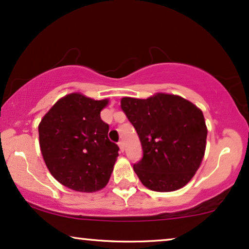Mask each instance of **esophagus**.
I'll return each mask as SVG.
<instances>
[{
    "label": "esophagus",
    "instance_id": "esophagus-1",
    "mask_svg": "<svg viewBox=\"0 0 249 249\" xmlns=\"http://www.w3.org/2000/svg\"><path fill=\"white\" fill-rule=\"evenodd\" d=\"M118 144H119L120 150H121V151L124 152V141H120V142H119Z\"/></svg>",
    "mask_w": 249,
    "mask_h": 249
}]
</instances>
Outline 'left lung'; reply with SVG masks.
Returning a JSON list of instances; mask_svg holds the SVG:
<instances>
[{
    "label": "left lung",
    "instance_id": "left-lung-1",
    "mask_svg": "<svg viewBox=\"0 0 249 249\" xmlns=\"http://www.w3.org/2000/svg\"><path fill=\"white\" fill-rule=\"evenodd\" d=\"M121 108L134 125L143 157L134 164L141 182L155 192L182 188L203 159L207 125L202 110L174 94L148 99L124 97Z\"/></svg>",
    "mask_w": 249,
    "mask_h": 249
}]
</instances>
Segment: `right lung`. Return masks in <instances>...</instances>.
<instances>
[{
    "label": "right lung",
    "mask_w": 249,
    "mask_h": 249,
    "mask_svg": "<svg viewBox=\"0 0 249 249\" xmlns=\"http://www.w3.org/2000/svg\"><path fill=\"white\" fill-rule=\"evenodd\" d=\"M107 104V99L70 93L56 101L39 124L46 166L60 183L76 192L104 188L119 156V146L108 139L109 125L100 118Z\"/></svg>",
    "instance_id": "add662e5"
}]
</instances>
